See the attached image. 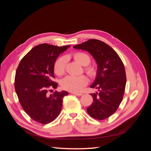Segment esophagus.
Returning <instances> with one entry per match:
<instances>
[{"label": "esophagus", "instance_id": "esophagus-1", "mask_svg": "<svg viewBox=\"0 0 151 151\" xmlns=\"http://www.w3.org/2000/svg\"><path fill=\"white\" fill-rule=\"evenodd\" d=\"M72 94H74V95H76V96H81L83 95V94H82V93H72Z\"/></svg>", "mask_w": 151, "mask_h": 151}]
</instances>
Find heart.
<instances>
[{"mask_svg":"<svg viewBox=\"0 0 151 151\" xmlns=\"http://www.w3.org/2000/svg\"><path fill=\"white\" fill-rule=\"evenodd\" d=\"M74 58L82 65L86 66L84 68L86 73L91 78L94 77L98 74V68L94 65H88L91 61V57L88 53L84 52H78L74 55ZM67 59L65 57L58 58L54 63V71L58 76H62L65 74ZM88 83L87 77L82 75L79 76H68L63 79L61 82L62 88L66 91L72 93H79L83 90Z\"/></svg>","mask_w":151,"mask_h":151,"instance_id":"obj_1","label":"heart"}]
</instances>
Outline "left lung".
<instances>
[{
    "label": "left lung",
    "mask_w": 151,
    "mask_h": 151,
    "mask_svg": "<svg viewBox=\"0 0 151 151\" xmlns=\"http://www.w3.org/2000/svg\"><path fill=\"white\" fill-rule=\"evenodd\" d=\"M74 48L88 51L97 62L98 74L91 88L98 92L91 94L93 102L87 111L95 119H106L117 110L124 95L127 79L123 63L115 50L98 40H89Z\"/></svg>",
    "instance_id": "8db88e82"
}]
</instances>
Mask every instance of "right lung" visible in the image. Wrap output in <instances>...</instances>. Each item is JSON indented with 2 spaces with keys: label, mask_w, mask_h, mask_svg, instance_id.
Segmentation results:
<instances>
[{
  "label": "right lung",
  "mask_w": 151,
  "mask_h": 151,
  "mask_svg": "<svg viewBox=\"0 0 151 151\" xmlns=\"http://www.w3.org/2000/svg\"><path fill=\"white\" fill-rule=\"evenodd\" d=\"M70 45L57 47L47 43L37 45L21 59L16 72L14 87L19 103L32 120L47 124L60 113L63 98L68 92L55 91L53 81L54 63L57 58Z\"/></svg>",
  "instance_id": "right-lung-1"
}]
</instances>
